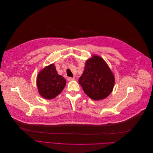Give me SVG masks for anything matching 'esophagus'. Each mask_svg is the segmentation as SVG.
I'll return each instance as SVG.
<instances>
[{
	"instance_id": "obj_1",
	"label": "esophagus",
	"mask_w": 153,
	"mask_h": 153,
	"mask_svg": "<svg viewBox=\"0 0 153 153\" xmlns=\"http://www.w3.org/2000/svg\"><path fill=\"white\" fill-rule=\"evenodd\" d=\"M67 79H68V81H71L74 80L75 78H72V77H68V78H67Z\"/></svg>"
}]
</instances>
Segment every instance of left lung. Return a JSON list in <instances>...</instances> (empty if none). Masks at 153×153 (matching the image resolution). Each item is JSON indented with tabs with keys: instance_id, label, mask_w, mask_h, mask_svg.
Returning <instances> with one entry per match:
<instances>
[{
	"instance_id": "8db88e82",
	"label": "left lung",
	"mask_w": 153,
	"mask_h": 153,
	"mask_svg": "<svg viewBox=\"0 0 153 153\" xmlns=\"http://www.w3.org/2000/svg\"><path fill=\"white\" fill-rule=\"evenodd\" d=\"M79 83L84 92L91 99L101 100L112 91L114 78L105 61L99 56L87 60Z\"/></svg>"
}]
</instances>
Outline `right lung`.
I'll return each instance as SVG.
<instances>
[{
    "mask_svg": "<svg viewBox=\"0 0 153 153\" xmlns=\"http://www.w3.org/2000/svg\"><path fill=\"white\" fill-rule=\"evenodd\" d=\"M64 77L57 74L54 65L43 69L38 75L37 85L40 94L45 98L51 100L58 95L66 85Z\"/></svg>",
    "mask_w": 153,
    "mask_h": 153,
    "instance_id": "1",
    "label": "right lung"
}]
</instances>
